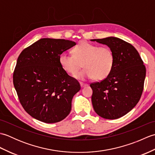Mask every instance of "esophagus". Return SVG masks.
I'll return each instance as SVG.
<instances>
[{
	"mask_svg": "<svg viewBox=\"0 0 155 155\" xmlns=\"http://www.w3.org/2000/svg\"><path fill=\"white\" fill-rule=\"evenodd\" d=\"M80 84H81V87H82V88H83V87H87V86H88V84H86V83H81Z\"/></svg>",
	"mask_w": 155,
	"mask_h": 155,
	"instance_id": "obj_1",
	"label": "esophagus"
}]
</instances>
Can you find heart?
I'll return each instance as SVG.
<instances>
[{"instance_id": "b5f03b06", "label": "heart", "mask_w": 155, "mask_h": 155, "mask_svg": "<svg viewBox=\"0 0 155 155\" xmlns=\"http://www.w3.org/2000/svg\"><path fill=\"white\" fill-rule=\"evenodd\" d=\"M73 55L62 52L59 57V62L62 68L71 74H75L82 67L83 63L85 69L75 75L81 80L95 78L98 81L106 78L113 68L114 57L111 49L103 46L83 42L75 47Z\"/></svg>"}]
</instances>
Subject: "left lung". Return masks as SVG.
<instances>
[{
	"label": "left lung",
	"instance_id": "1",
	"mask_svg": "<svg viewBox=\"0 0 155 155\" xmlns=\"http://www.w3.org/2000/svg\"><path fill=\"white\" fill-rule=\"evenodd\" d=\"M91 41L107 45L114 57L109 75L90 84L94 110L106 119H117L139 103L144 88L145 66L136 48L120 38L110 37Z\"/></svg>",
	"mask_w": 155,
	"mask_h": 155
}]
</instances>
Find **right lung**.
I'll return each instance as SVG.
<instances>
[{"mask_svg":"<svg viewBox=\"0 0 155 155\" xmlns=\"http://www.w3.org/2000/svg\"><path fill=\"white\" fill-rule=\"evenodd\" d=\"M74 45L64 39L41 38L20 54L13 84L20 103L32 117L54 123L70 113L72 97L81 85L62 68L59 57Z\"/></svg>","mask_w":155,"mask_h":155,"instance_id":"add662e5","label":"right lung"}]
</instances>
